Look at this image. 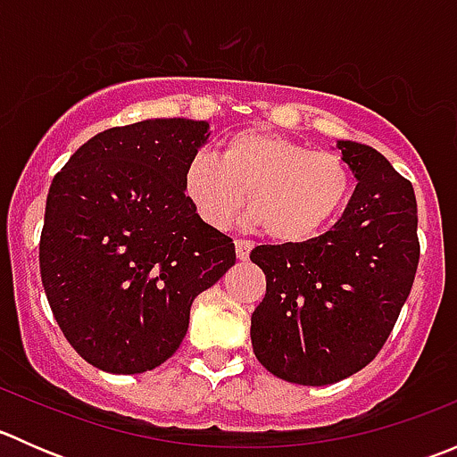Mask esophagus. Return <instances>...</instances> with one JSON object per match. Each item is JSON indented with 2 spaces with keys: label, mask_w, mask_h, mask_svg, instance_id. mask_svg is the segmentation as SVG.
Returning <instances> with one entry per match:
<instances>
[{
  "label": "esophagus",
  "mask_w": 457,
  "mask_h": 457,
  "mask_svg": "<svg viewBox=\"0 0 457 457\" xmlns=\"http://www.w3.org/2000/svg\"><path fill=\"white\" fill-rule=\"evenodd\" d=\"M237 256L241 258V261H245L247 256H250V252H252V247H254V243L252 241H237Z\"/></svg>",
  "instance_id": "esophagus-1"
}]
</instances>
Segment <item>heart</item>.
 I'll list each match as a JSON object with an SVG mask.
<instances>
[{"instance_id":"obj_1","label":"heart","mask_w":457,"mask_h":457,"mask_svg":"<svg viewBox=\"0 0 457 457\" xmlns=\"http://www.w3.org/2000/svg\"><path fill=\"white\" fill-rule=\"evenodd\" d=\"M183 186L201 219L214 228L232 225L245 192L252 214L271 238L301 243L343 210L352 179L331 152H305L296 141L247 130L228 139L219 159L195 156Z\"/></svg>"}]
</instances>
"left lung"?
<instances>
[{"label":"left lung","instance_id":"8db88e82","mask_svg":"<svg viewBox=\"0 0 457 457\" xmlns=\"http://www.w3.org/2000/svg\"><path fill=\"white\" fill-rule=\"evenodd\" d=\"M336 147L358 179L338 223L305 243L258 245L250 254L267 278L252 314V347L267 371L296 385H331L370 365L420 258L411 183L365 143Z\"/></svg>","mask_w":457,"mask_h":457}]
</instances>
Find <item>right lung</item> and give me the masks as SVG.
<instances>
[{"instance_id":"1","label":"right lung","mask_w":457,"mask_h":457,"mask_svg":"<svg viewBox=\"0 0 457 457\" xmlns=\"http://www.w3.org/2000/svg\"><path fill=\"white\" fill-rule=\"evenodd\" d=\"M210 137L195 119H145L87 139L53 179L39 270L54 320L86 362L143 373L186 338L195 298L237 262L196 214L186 170Z\"/></svg>"}]
</instances>
